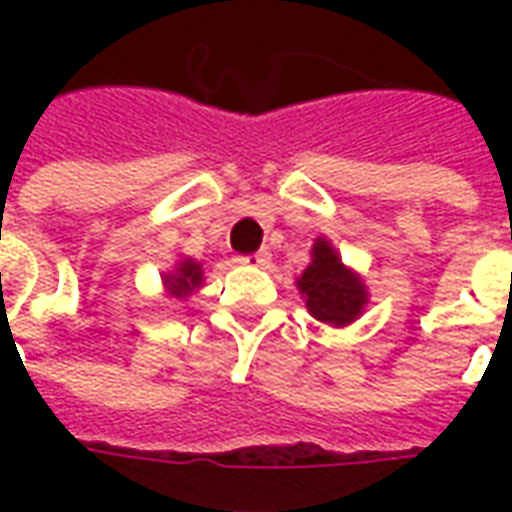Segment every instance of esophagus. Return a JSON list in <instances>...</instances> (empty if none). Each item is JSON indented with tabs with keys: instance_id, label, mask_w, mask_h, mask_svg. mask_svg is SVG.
<instances>
[{
	"instance_id": "esophagus-1",
	"label": "esophagus",
	"mask_w": 512,
	"mask_h": 512,
	"mask_svg": "<svg viewBox=\"0 0 512 512\" xmlns=\"http://www.w3.org/2000/svg\"><path fill=\"white\" fill-rule=\"evenodd\" d=\"M238 263H244V266H268V263H271V252H268V249H260L255 255L238 257Z\"/></svg>"
}]
</instances>
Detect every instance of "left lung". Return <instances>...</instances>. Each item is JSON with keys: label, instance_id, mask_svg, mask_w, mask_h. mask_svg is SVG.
<instances>
[{"label": "left lung", "instance_id": "left-lung-1", "mask_svg": "<svg viewBox=\"0 0 512 512\" xmlns=\"http://www.w3.org/2000/svg\"><path fill=\"white\" fill-rule=\"evenodd\" d=\"M310 266L296 279L301 299L315 321L343 329L365 312L370 293L365 279L343 263L329 238L318 235L310 249Z\"/></svg>", "mask_w": 512, "mask_h": 512}]
</instances>
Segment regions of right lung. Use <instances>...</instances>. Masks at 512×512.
Returning <instances> with one entry per match:
<instances>
[{
  "label": "right lung",
  "mask_w": 512,
  "mask_h": 512,
  "mask_svg": "<svg viewBox=\"0 0 512 512\" xmlns=\"http://www.w3.org/2000/svg\"><path fill=\"white\" fill-rule=\"evenodd\" d=\"M205 282L202 274V263L194 257H180L172 271L161 274V285H164V296L172 301H186L191 293H197Z\"/></svg>",
  "instance_id": "add662e5"
}]
</instances>
